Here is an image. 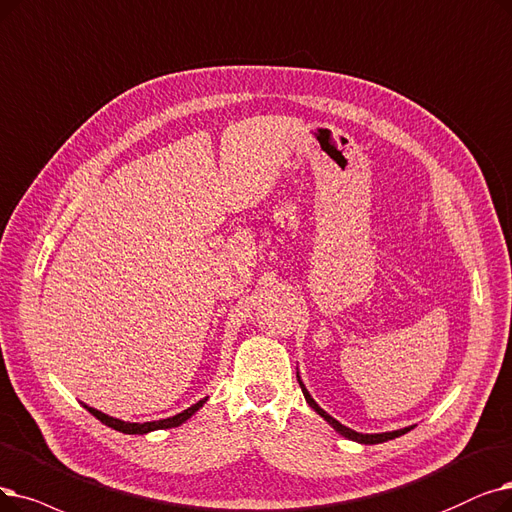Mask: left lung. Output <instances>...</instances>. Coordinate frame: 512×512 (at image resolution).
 <instances>
[{"label": "left lung", "instance_id": "left-lung-1", "mask_svg": "<svg viewBox=\"0 0 512 512\" xmlns=\"http://www.w3.org/2000/svg\"><path fill=\"white\" fill-rule=\"evenodd\" d=\"M297 381H299V387H301V391H303V395H305V402L314 408V412H318L328 425L335 429L339 435H343L345 439H351V441H358V443H366V446H372V443H383V441H389V439H395V437H399V435H406L408 431H412L414 429V425L412 427H404V429H395V431H385V433H358V431H353V429H349V427H345V425H341V422L337 420V418H332L326 410H322L318 404H316V399L309 395V391L305 389V385H303V381H301V376H299V370H297Z\"/></svg>", "mask_w": 512, "mask_h": 512}]
</instances>
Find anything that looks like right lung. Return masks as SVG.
<instances>
[{
    "instance_id": "obj_1",
    "label": "right lung",
    "mask_w": 512,
    "mask_h": 512,
    "mask_svg": "<svg viewBox=\"0 0 512 512\" xmlns=\"http://www.w3.org/2000/svg\"><path fill=\"white\" fill-rule=\"evenodd\" d=\"M205 402H207V397H203L201 402L192 404L190 408H186V410L180 412V414L169 416V418H161V420H150V422H129V420H121V418L108 416V414H104V412H100V410H96V408H92V406H85V404H83V408H85L87 412H90V414H94L100 422H104L106 427L115 429V431H119V433H127V435H146V433L159 431V429H171V427L184 425V422H186L188 418H192L198 410H201V408L205 406Z\"/></svg>"
}]
</instances>
